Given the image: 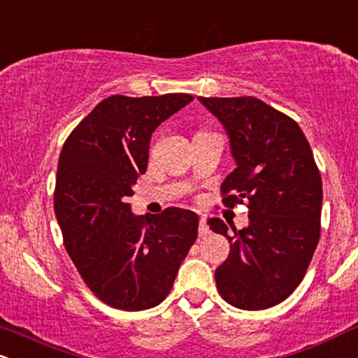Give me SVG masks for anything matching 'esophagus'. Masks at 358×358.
<instances>
[{"mask_svg":"<svg viewBox=\"0 0 358 358\" xmlns=\"http://www.w3.org/2000/svg\"><path fill=\"white\" fill-rule=\"evenodd\" d=\"M208 234H210V228H208V225H206L205 217H201L200 218V225H198V235L206 236Z\"/></svg>","mask_w":358,"mask_h":358,"instance_id":"1","label":"esophagus"}]
</instances>
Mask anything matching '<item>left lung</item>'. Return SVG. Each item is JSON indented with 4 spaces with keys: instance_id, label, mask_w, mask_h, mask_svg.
<instances>
[{
    "instance_id": "1",
    "label": "left lung",
    "mask_w": 358,
    "mask_h": 358,
    "mask_svg": "<svg viewBox=\"0 0 358 358\" xmlns=\"http://www.w3.org/2000/svg\"><path fill=\"white\" fill-rule=\"evenodd\" d=\"M200 101L225 124L236 168L222 183V203L247 201L250 225L228 235L220 218L210 230L227 236L230 255L215 270L222 299L264 310L292 295L320 238L322 176L295 120L253 96Z\"/></svg>"
}]
</instances>
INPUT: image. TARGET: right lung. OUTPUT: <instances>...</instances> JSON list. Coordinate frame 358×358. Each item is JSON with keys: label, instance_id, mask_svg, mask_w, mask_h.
Returning <instances> with one entry per match:
<instances>
[{"label": "right lung", "instance_id": "add662e5", "mask_svg": "<svg viewBox=\"0 0 358 358\" xmlns=\"http://www.w3.org/2000/svg\"><path fill=\"white\" fill-rule=\"evenodd\" d=\"M193 100L187 93L98 103L59 153L55 213L86 287L113 308L146 310L165 300L196 240L198 215L168 206L135 217L128 196L148 165L155 128Z\"/></svg>", "mask_w": 358, "mask_h": 358}]
</instances>
